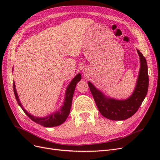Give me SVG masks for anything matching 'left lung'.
I'll use <instances>...</instances> for the list:
<instances>
[{"label":"left lung","instance_id":"obj_1","mask_svg":"<svg viewBox=\"0 0 160 160\" xmlns=\"http://www.w3.org/2000/svg\"><path fill=\"white\" fill-rule=\"evenodd\" d=\"M140 60V69L136 86L132 95L127 99L117 100L106 96L101 91L88 82L89 89L100 113L106 118L113 121L127 119L138 110L148 88V67L145 58L137 49Z\"/></svg>","mask_w":160,"mask_h":160}]
</instances>
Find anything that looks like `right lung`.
<instances>
[{
    "instance_id": "1",
    "label": "right lung",
    "mask_w": 160,
    "mask_h": 160,
    "mask_svg": "<svg viewBox=\"0 0 160 160\" xmlns=\"http://www.w3.org/2000/svg\"><path fill=\"white\" fill-rule=\"evenodd\" d=\"M82 77L81 74L78 73L75 76V77L71 80V82L69 83V86H67L66 91H65V97L64 99V101L63 103L62 106L60 108V109L51 114H50L46 117H34L33 115L29 113L24 107L22 106L18 93H17L16 88H15V83L13 82V91L15 98L18 101V104L19 106L22 108L23 112L25 113L29 118L34 121L35 122L45 127H57V126L63 124L67 119V117H68L70 110H71V107L72 104V97L74 92V89L77 86V83L81 80Z\"/></svg>"
}]
</instances>
